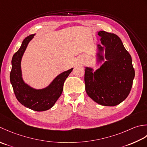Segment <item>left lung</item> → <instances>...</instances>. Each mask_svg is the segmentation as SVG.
Wrapping results in <instances>:
<instances>
[{"instance_id":"obj_1","label":"left lung","mask_w":147,"mask_h":147,"mask_svg":"<svg viewBox=\"0 0 147 147\" xmlns=\"http://www.w3.org/2000/svg\"><path fill=\"white\" fill-rule=\"evenodd\" d=\"M101 42L98 45L99 61H106L95 71L86 67L84 82L86 93L95 102L103 106H115L129 94L135 73L129 53L117 35L100 31Z\"/></svg>"}]
</instances>
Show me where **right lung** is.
Instances as JSON below:
<instances>
[{
  "mask_svg": "<svg viewBox=\"0 0 147 147\" xmlns=\"http://www.w3.org/2000/svg\"><path fill=\"white\" fill-rule=\"evenodd\" d=\"M35 34L30 35L23 40L20 48L12 58L10 81L16 98L19 102L28 109L37 112L46 111L53 107L60 96L65 80L73 68L63 71L57 76L49 86L42 89H35L24 82L21 70V61L23 53Z\"/></svg>",
  "mask_w": 147,
  "mask_h": 147,
  "instance_id": "right-lung-1",
  "label": "right lung"
}]
</instances>
